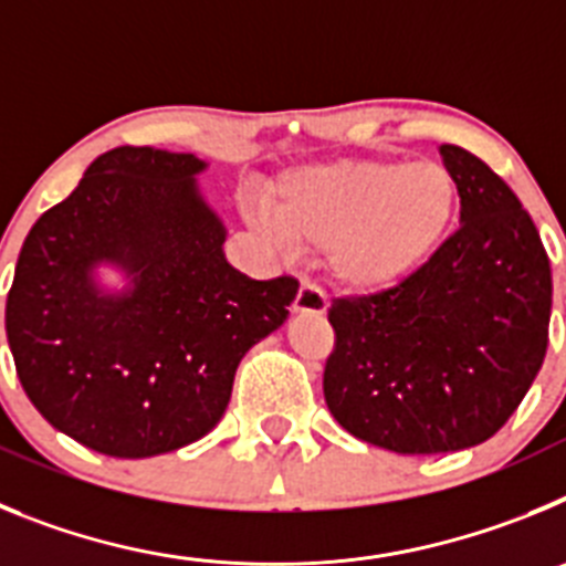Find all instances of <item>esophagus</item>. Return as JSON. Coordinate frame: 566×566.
Instances as JSON below:
<instances>
[{"instance_id": "obj_1", "label": "esophagus", "mask_w": 566, "mask_h": 566, "mask_svg": "<svg viewBox=\"0 0 566 566\" xmlns=\"http://www.w3.org/2000/svg\"><path fill=\"white\" fill-rule=\"evenodd\" d=\"M328 308V300L323 294V289H317L314 283H303L294 297V312L300 314H326Z\"/></svg>"}]
</instances>
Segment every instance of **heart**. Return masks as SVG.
Listing matches in <instances>:
<instances>
[{"label":"heart","mask_w":566,"mask_h":566,"mask_svg":"<svg viewBox=\"0 0 566 566\" xmlns=\"http://www.w3.org/2000/svg\"><path fill=\"white\" fill-rule=\"evenodd\" d=\"M459 203L437 161H332L300 167L269 198L274 238L300 252L328 249V272L348 292L388 289L442 243Z\"/></svg>","instance_id":"obj_1"}]
</instances>
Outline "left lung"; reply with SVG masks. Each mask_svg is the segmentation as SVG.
<instances>
[{"label":"left lung","instance_id":"left-lung-1","mask_svg":"<svg viewBox=\"0 0 566 566\" xmlns=\"http://www.w3.org/2000/svg\"><path fill=\"white\" fill-rule=\"evenodd\" d=\"M462 227L397 286L328 308L323 394L352 437L394 453L484 442L547 354L553 277L538 229L482 158L442 144Z\"/></svg>","mask_w":566,"mask_h":566}]
</instances>
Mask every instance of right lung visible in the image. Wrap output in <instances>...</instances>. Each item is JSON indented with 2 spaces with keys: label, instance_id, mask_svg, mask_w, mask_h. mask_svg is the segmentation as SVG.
Here are the masks:
<instances>
[{
  "label": "right lung",
  "instance_id": "1",
  "mask_svg": "<svg viewBox=\"0 0 566 566\" xmlns=\"http://www.w3.org/2000/svg\"><path fill=\"white\" fill-rule=\"evenodd\" d=\"M192 153L115 147L33 223L4 332L19 382L53 428L115 459L178 451L221 422L243 354L289 317L297 280L229 266ZM113 262L130 277L104 293Z\"/></svg>",
  "mask_w": 566,
  "mask_h": 566
}]
</instances>
